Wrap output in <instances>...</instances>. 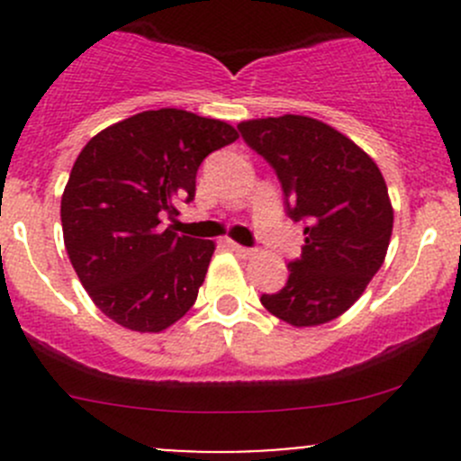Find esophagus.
<instances>
[{
  "label": "esophagus",
  "mask_w": 461,
  "mask_h": 461,
  "mask_svg": "<svg viewBox=\"0 0 461 461\" xmlns=\"http://www.w3.org/2000/svg\"><path fill=\"white\" fill-rule=\"evenodd\" d=\"M227 248H230L231 252H236V254H239V257H245V258L254 257V249H252V248H243V245L234 243V240H227Z\"/></svg>",
  "instance_id": "34e87169"
}]
</instances>
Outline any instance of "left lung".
<instances>
[{"label":"left lung","mask_w":461,"mask_h":461,"mask_svg":"<svg viewBox=\"0 0 461 461\" xmlns=\"http://www.w3.org/2000/svg\"><path fill=\"white\" fill-rule=\"evenodd\" d=\"M239 131L276 174L287 216L305 225L287 283L260 303L296 328L328 323L364 294L385 258L393 207L384 176L355 142L305 115L249 120Z\"/></svg>","instance_id":"1"}]
</instances>
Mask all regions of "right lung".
Listing matches in <instances>:
<instances>
[{
	"label": "right lung",
	"instance_id": "right-lung-1",
	"mask_svg": "<svg viewBox=\"0 0 461 461\" xmlns=\"http://www.w3.org/2000/svg\"><path fill=\"white\" fill-rule=\"evenodd\" d=\"M234 127L183 109L142 111L86 142L62 196L68 258L93 303L136 332H160L196 303L212 240L178 234L204 158Z\"/></svg>",
	"mask_w": 461,
	"mask_h": 461
}]
</instances>
